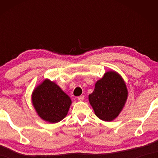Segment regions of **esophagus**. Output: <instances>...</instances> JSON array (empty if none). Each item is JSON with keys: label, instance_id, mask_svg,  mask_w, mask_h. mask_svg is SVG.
Here are the masks:
<instances>
[{"label": "esophagus", "instance_id": "34e87169", "mask_svg": "<svg viewBox=\"0 0 158 158\" xmlns=\"http://www.w3.org/2000/svg\"><path fill=\"white\" fill-rule=\"evenodd\" d=\"M77 99H78L79 101H83V100H84V95L79 96V97L77 98Z\"/></svg>", "mask_w": 158, "mask_h": 158}]
</instances>
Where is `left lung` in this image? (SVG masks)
Segmentation results:
<instances>
[{"mask_svg":"<svg viewBox=\"0 0 158 158\" xmlns=\"http://www.w3.org/2000/svg\"><path fill=\"white\" fill-rule=\"evenodd\" d=\"M128 90L121 74L114 70L106 72L95 83L89 100L95 114L102 121L110 122L118 116L127 100Z\"/></svg>","mask_w":158,"mask_h":158,"instance_id":"1","label":"left lung"}]
</instances>
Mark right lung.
Returning <instances> with one entry per match:
<instances>
[{"label":"right lung","mask_w":158,"mask_h":158,"mask_svg":"<svg viewBox=\"0 0 158 158\" xmlns=\"http://www.w3.org/2000/svg\"><path fill=\"white\" fill-rule=\"evenodd\" d=\"M31 102L38 116L50 123L62 121L68 115L72 104L70 98L49 79L35 88Z\"/></svg>","instance_id":"obj_1"}]
</instances>
